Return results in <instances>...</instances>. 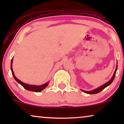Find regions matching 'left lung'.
I'll list each match as a JSON object with an SVG mask.
<instances>
[{"label":"left lung","instance_id":"left-lung-1","mask_svg":"<svg viewBox=\"0 0 124 124\" xmlns=\"http://www.w3.org/2000/svg\"><path fill=\"white\" fill-rule=\"evenodd\" d=\"M117 70V66H116V69H115V71L114 72V74H113V75L112 76V77L111 78V79H110L109 81H108L107 82H106V84H103V85L100 86V87L96 88V89L93 90L89 91H85V90H82V89H81V90L82 91H84V93H86V94H97V93H99V92H101V91H102L103 89H104L105 88L107 87V86H108L111 84V83L113 82V81L114 80V79H115V76H116V73Z\"/></svg>","mask_w":124,"mask_h":124}]
</instances>
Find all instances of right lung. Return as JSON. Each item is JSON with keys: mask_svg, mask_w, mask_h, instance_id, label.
<instances>
[{"mask_svg": "<svg viewBox=\"0 0 124 124\" xmlns=\"http://www.w3.org/2000/svg\"><path fill=\"white\" fill-rule=\"evenodd\" d=\"M13 59H12L11 60V71H12V75H13V77L14 78L15 80H16L18 84H20L21 85L23 86V87L25 89L27 90H29V91H34V92H40V91H41L43 90V89H45L46 87H47V86H48V85L49 84V82H48L45 83V84H43L42 85H40V86H37V85H29V84H25V83H23L20 80H19L18 78H17L16 76H15V74H14V72H13V69H12V62H13Z\"/></svg>", "mask_w": 124, "mask_h": 124, "instance_id": "add662e5", "label": "right lung"}]
</instances>
